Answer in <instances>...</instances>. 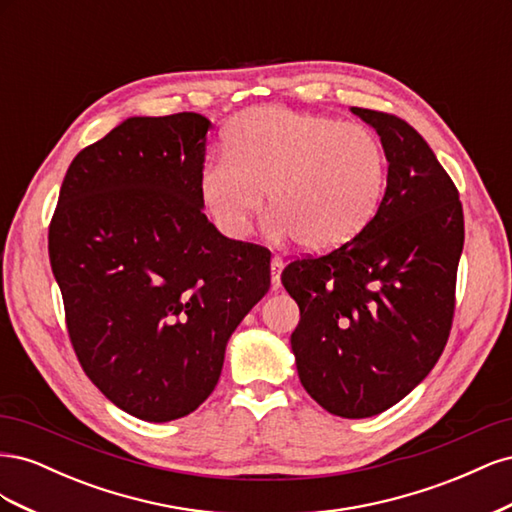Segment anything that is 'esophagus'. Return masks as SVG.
I'll list each match as a JSON object with an SVG mask.
<instances>
[{
	"label": "esophagus",
	"instance_id": "esophagus-1",
	"mask_svg": "<svg viewBox=\"0 0 512 512\" xmlns=\"http://www.w3.org/2000/svg\"><path fill=\"white\" fill-rule=\"evenodd\" d=\"M282 269H284V260L280 256L271 258V288L277 290L282 286Z\"/></svg>",
	"mask_w": 512,
	"mask_h": 512
}]
</instances>
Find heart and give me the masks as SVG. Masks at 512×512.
I'll return each mask as SVG.
<instances>
[{"label": "heart", "instance_id": "heart-1", "mask_svg": "<svg viewBox=\"0 0 512 512\" xmlns=\"http://www.w3.org/2000/svg\"><path fill=\"white\" fill-rule=\"evenodd\" d=\"M386 175L389 158L367 128L269 106L232 123L226 153L200 168L198 192L222 235L241 239L267 190L275 235L329 252L374 220Z\"/></svg>", "mask_w": 512, "mask_h": 512}]
</instances>
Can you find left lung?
Wrapping results in <instances>:
<instances>
[{"mask_svg":"<svg viewBox=\"0 0 512 512\" xmlns=\"http://www.w3.org/2000/svg\"><path fill=\"white\" fill-rule=\"evenodd\" d=\"M389 158L378 213L342 247L292 260L282 284L301 320L290 344L303 389L344 418L395 406L438 363L455 314L463 209L410 123L352 106Z\"/></svg>","mask_w":512,"mask_h":512,"instance_id":"1","label":"left lung"}]
</instances>
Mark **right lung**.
Listing matches in <instances>:
<instances>
[{
    "label": "right lung",
    "mask_w": 512,
    "mask_h": 512,
    "mask_svg": "<svg viewBox=\"0 0 512 512\" xmlns=\"http://www.w3.org/2000/svg\"><path fill=\"white\" fill-rule=\"evenodd\" d=\"M209 128L198 113L119 123L72 160L49 226L83 371L149 423L203 404L232 331L271 286L267 247L224 237L203 213Z\"/></svg>",
    "instance_id": "obj_1"
}]
</instances>
